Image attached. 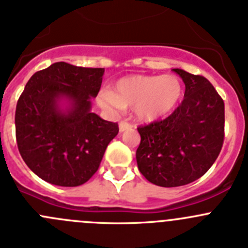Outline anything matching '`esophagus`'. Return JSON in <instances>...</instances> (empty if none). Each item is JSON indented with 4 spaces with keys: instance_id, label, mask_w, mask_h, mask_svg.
I'll return each instance as SVG.
<instances>
[{
    "instance_id": "obj_1",
    "label": "esophagus",
    "mask_w": 248,
    "mask_h": 248,
    "mask_svg": "<svg viewBox=\"0 0 248 248\" xmlns=\"http://www.w3.org/2000/svg\"><path fill=\"white\" fill-rule=\"evenodd\" d=\"M133 129V125H131L130 123L125 122V120H122V122L119 123V131L120 133H123V131L125 130H131Z\"/></svg>"
}]
</instances>
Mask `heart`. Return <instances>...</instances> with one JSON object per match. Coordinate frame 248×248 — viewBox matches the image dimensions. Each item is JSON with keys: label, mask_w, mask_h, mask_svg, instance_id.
<instances>
[{"label": "heart", "mask_w": 248, "mask_h": 248, "mask_svg": "<svg viewBox=\"0 0 248 248\" xmlns=\"http://www.w3.org/2000/svg\"><path fill=\"white\" fill-rule=\"evenodd\" d=\"M182 83L176 76L131 75L122 77L110 90H103L98 102L110 110L133 107L140 120L152 122L169 114L182 97Z\"/></svg>", "instance_id": "obj_1"}]
</instances>
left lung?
I'll list each match as a JSON object with an SVG mask.
<instances>
[{"mask_svg":"<svg viewBox=\"0 0 248 248\" xmlns=\"http://www.w3.org/2000/svg\"><path fill=\"white\" fill-rule=\"evenodd\" d=\"M186 85L185 98L170 117L139 126V171L160 187H179L206 173L224 142L225 106L201 75L173 69Z\"/></svg>","mask_w":248,"mask_h":248,"instance_id":"1","label":"left lung"}]
</instances>
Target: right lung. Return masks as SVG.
Masks as SVG:
<instances>
[{"label": "right lung", "mask_w": 248, "mask_h": 248, "mask_svg": "<svg viewBox=\"0 0 248 248\" xmlns=\"http://www.w3.org/2000/svg\"><path fill=\"white\" fill-rule=\"evenodd\" d=\"M103 74L104 69L55 62L27 82L16 108V138L24 162L45 182L86 183L117 136V123L91 112Z\"/></svg>", "instance_id": "obj_1"}]
</instances>
